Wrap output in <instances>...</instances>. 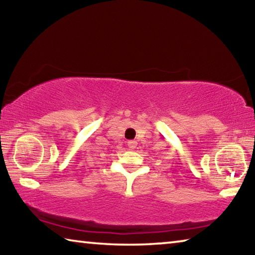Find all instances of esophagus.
Segmentation results:
<instances>
[{"label":"esophagus","instance_id":"obj_1","mask_svg":"<svg viewBox=\"0 0 255 255\" xmlns=\"http://www.w3.org/2000/svg\"><path fill=\"white\" fill-rule=\"evenodd\" d=\"M128 147L131 148V149L136 148L137 147V141L136 140H129L128 141Z\"/></svg>","mask_w":255,"mask_h":255}]
</instances>
